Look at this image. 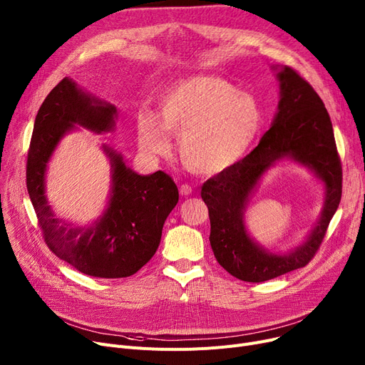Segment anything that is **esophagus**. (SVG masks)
I'll list each match as a JSON object with an SVG mask.
<instances>
[{
  "label": "esophagus",
  "mask_w": 365,
  "mask_h": 365,
  "mask_svg": "<svg viewBox=\"0 0 365 365\" xmlns=\"http://www.w3.org/2000/svg\"><path fill=\"white\" fill-rule=\"evenodd\" d=\"M179 192H180V195H183V197H187V195L192 194V187H190V185L185 183V185H182V186H180Z\"/></svg>",
  "instance_id": "esophagus-1"
}]
</instances>
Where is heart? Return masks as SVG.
<instances>
[{"label": "heart", "instance_id": "b5f03b06", "mask_svg": "<svg viewBox=\"0 0 365 365\" xmlns=\"http://www.w3.org/2000/svg\"><path fill=\"white\" fill-rule=\"evenodd\" d=\"M263 124L253 94L210 75L189 76L171 84L158 99V115L140 110L136 133L140 149L164 157L171 136H179L182 163L200 175H219L238 164L255 143Z\"/></svg>", "mask_w": 365, "mask_h": 365}]
</instances>
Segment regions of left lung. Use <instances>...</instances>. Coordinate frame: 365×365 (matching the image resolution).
<instances>
[{
    "label": "left lung",
    "instance_id": "left-lung-1",
    "mask_svg": "<svg viewBox=\"0 0 365 365\" xmlns=\"http://www.w3.org/2000/svg\"><path fill=\"white\" fill-rule=\"evenodd\" d=\"M272 69L279 83V102L271 128L244 160L208 179L201 189L208 207L215 257L225 271L247 282H263L308 264L341 198V164L327 109L294 69ZM285 159L309 168L323 182L324 205L317 225L302 245L285 254H272L247 234L243 213L264 173Z\"/></svg>",
    "mask_w": 365,
    "mask_h": 365
}]
</instances>
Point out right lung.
I'll return each instance as SVG.
<instances>
[{
	"instance_id": "obj_1",
	"label": "right lung",
	"mask_w": 365,
	"mask_h": 365,
	"mask_svg": "<svg viewBox=\"0 0 365 365\" xmlns=\"http://www.w3.org/2000/svg\"><path fill=\"white\" fill-rule=\"evenodd\" d=\"M117 117V108L66 76L38 110L28 152L26 186L46 244L76 271L98 278H125L145 266L179 201L178 186L164 171L138 175L120 152L102 145L110 163V192L102 216L88 226H72L54 215L46 195V175L57 145L76 125L93 133L112 131Z\"/></svg>"
}]
</instances>
